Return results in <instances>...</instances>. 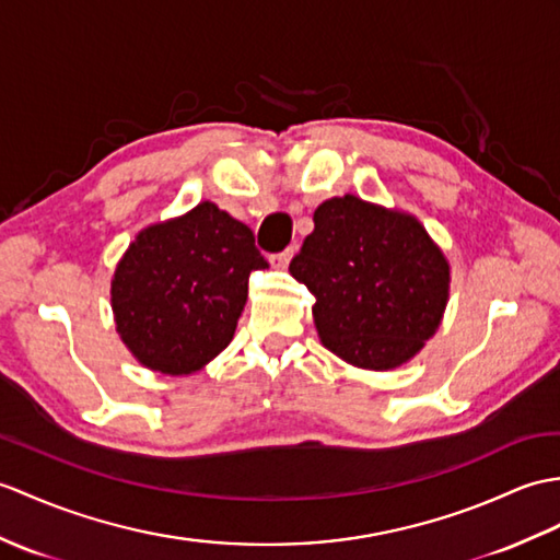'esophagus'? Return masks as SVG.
<instances>
[{"instance_id":"obj_1","label":"esophagus","mask_w":560,"mask_h":560,"mask_svg":"<svg viewBox=\"0 0 560 560\" xmlns=\"http://www.w3.org/2000/svg\"><path fill=\"white\" fill-rule=\"evenodd\" d=\"M291 257H293V248H285L283 253H275V255H269V262H271V267H277V269H285V267H289V262H291Z\"/></svg>"}]
</instances>
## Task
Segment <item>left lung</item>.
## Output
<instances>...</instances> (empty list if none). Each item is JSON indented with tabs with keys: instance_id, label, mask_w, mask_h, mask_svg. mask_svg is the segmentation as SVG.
<instances>
[{
	"instance_id": "obj_1",
	"label": "left lung",
	"mask_w": 560,
	"mask_h": 560,
	"mask_svg": "<svg viewBox=\"0 0 560 560\" xmlns=\"http://www.w3.org/2000/svg\"><path fill=\"white\" fill-rule=\"evenodd\" d=\"M315 295L322 343L350 365L392 370L432 339L448 301V262L418 219L331 198L291 259Z\"/></svg>"
}]
</instances>
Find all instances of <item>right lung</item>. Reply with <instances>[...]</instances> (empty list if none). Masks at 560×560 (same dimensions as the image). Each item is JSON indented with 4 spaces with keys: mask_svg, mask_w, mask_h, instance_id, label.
<instances>
[{
    "mask_svg": "<svg viewBox=\"0 0 560 560\" xmlns=\"http://www.w3.org/2000/svg\"><path fill=\"white\" fill-rule=\"evenodd\" d=\"M253 231L212 202L138 233L114 271L116 331L142 365L190 374L224 350L265 269Z\"/></svg>",
    "mask_w": 560,
    "mask_h": 560,
    "instance_id": "1",
    "label": "right lung"
}]
</instances>
